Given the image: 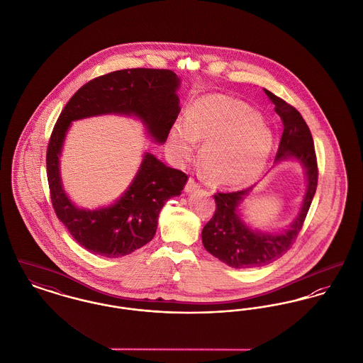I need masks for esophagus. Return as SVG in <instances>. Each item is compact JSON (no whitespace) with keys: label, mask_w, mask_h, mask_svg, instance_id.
Here are the masks:
<instances>
[{"label":"esophagus","mask_w":363,"mask_h":363,"mask_svg":"<svg viewBox=\"0 0 363 363\" xmlns=\"http://www.w3.org/2000/svg\"><path fill=\"white\" fill-rule=\"evenodd\" d=\"M201 186L196 183V180L194 179V177H190L189 179V182H187V184H186V191L187 192H192V191L198 190Z\"/></svg>","instance_id":"obj_1"}]
</instances>
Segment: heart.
Returning <instances> with one entry per match:
<instances>
[{
	"mask_svg": "<svg viewBox=\"0 0 363 363\" xmlns=\"http://www.w3.org/2000/svg\"><path fill=\"white\" fill-rule=\"evenodd\" d=\"M196 142H203L201 164L206 176L220 186H245L255 180L267 164L272 136L258 115L240 101L208 96L196 99L186 123L169 133V149L189 160Z\"/></svg>",
	"mask_w": 363,
	"mask_h": 363,
	"instance_id": "obj_1",
	"label": "heart"
}]
</instances>
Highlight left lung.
<instances>
[{"instance_id": "1", "label": "left lung", "mask_w": 363, "mask_h": 363, "mask_svg": "<svg viewBox=\"0 0 363 363\" xmlns=\"http://www.w3.org/2000/svg\"><path fill=\"white\" fill-rule=\"evenodd\" d=\"M276 113L283 120V135L280 139L276 161L296 158L305 167L307 191L302 209L292 223L291 228L280 235L251 230L239 218L238 206L248 195L250 189L216 192V210L208 224L202 229V243L211 255L228 267L246 269L267 265L292 247L303 227L307 211L317 190L318 165L313 136L302 115L284 99L265 90Z\"/></svg>"}]
</instances>
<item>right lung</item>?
I'll use <instances>...</instances> for the list:
<instances>
[{
    "label": "right lung",
    "instance_id": "obj_1",
    "mask_svg": "<svg viewBox=\"0 0 363 363\" xmlns=\"http://www.w3.org/2000/svg\"><path fill=\"white\" fill-rule=\"evenodd\" d=\"M179 77L169 69L131 68L96 77L82 86L58 116L46 152L50 199L58 220L82 247L117 258L149 243L165 202L180 195L189 176L146 153L127 192L113 206L77 209L62 190L58 155L71 121L105 113L138 116L160 143L169 135L180 112Z\"/></svg>",
    "mask_w": 363,
    "mask_h": 363
}]
</instances>
